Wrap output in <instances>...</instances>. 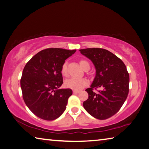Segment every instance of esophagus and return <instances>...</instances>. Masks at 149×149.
Returning <instances> with one entry per match:
<instances>
[{
    "instance_id": "esophagus-1",
    "label": "esophagus",
    "mask_w": 149,
    "mask_h": 149,
    "mask_svg": "<svg viewBox=\"0 0 149 149\" xmlns=\"http://www.w3.org/2000/svg\"><path fill=\"white\" fill-rule=\"evenodd\" d=\"M80 93L79 91H76V90L73 91V93H74V94H78V93Z\"/></svg>"
}]
</instances>
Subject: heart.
Here are the masks:
<instances>
[{"mask_svg":"<svg viewBox=\"0 0 149 149\" xmlns=\"http://www.w3.org/2000/svg\"><path fill=\"white\" fill-rule=\"evenodd\" d=\"M80 66L83 70L86 68L90 67L88 63L85 60H81L79 62ZM61 73L63 75H67V63H64L61 68ZM88 85L87 80L85 79H80V78H70L65 81V86L67 88L73 89V90H80Z\"/></svg>","mask_w":149,"mask_h":149,"instance_id":"1","label":"heart"}]
</instances>
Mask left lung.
<instances>
[{
  "instance_id": "left-lung-1",
  "label": "left lung",
  "mask_w": 149,
  "mask_h": 149,
  "mask_svg": "<svg viewBox=\"0 0 149 149\" xmlns=\"http://www.w3.org/2000/svg\"><path fill=\"white\" fill-rule=\"evenodd\" d=\"M83 55L93 62L96 75L90 88L88 98L83 102L85 110L93 117L104 120L116 114L128 96L129 74L125 64L110 51L102 48L80 49ZM100 87L98 93L93 88Z\"/></svg>"
}]
</instances>
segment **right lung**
<instances>
[{"label": "right lung", "instance_id": "add662e5", "mask_svg": "<svg viewBox=\"0 0 149 149\" xmlns=\"http://www.w3.org/2000/svg\"><path fill=\"white\" fill-rule=\"evenodd\" d=\"M75 51L48 48L36 54L26 64L21 79L23 98L38 117L53 120L65 111L72 91L58 88L63 83L61 68Z\"/></svg>", "mask_w": 149, "mask_h": 149}]
</instances>
